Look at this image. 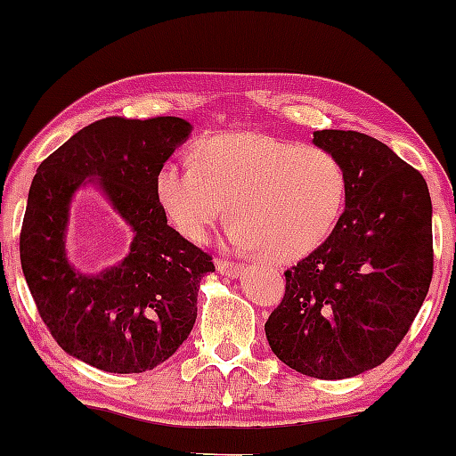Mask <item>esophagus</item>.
<instances>
[{
  "mask_svg": "<svg viewBox=\"0 0 456 456\" xmlns=\"http://www.w3.org/2000/svg\"><path fill=\"white\" fill-rule=\"evenodd\" d=\"M217 272L222 273V276H228V278H239L242 272H245V265L242 264H234V261H217L216 264Z\"/></svg>",
  "mask_w": 456,
  "mask_h": 456,
  "instance_id": "obj_1",
  "label": "esophagus"
}]
</instances>
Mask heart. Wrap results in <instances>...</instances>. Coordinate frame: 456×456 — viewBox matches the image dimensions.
Masks as SVG:
<instances>
[{"mask_svg":"<svg viewBox=\"0 0 456 456\" xmlns=\"http://www.w3.org/2000/svg\"><path fill=\"white\" fill-rule=\"evenodd\" d=\"M192 167L167 161L155 174V201L167 224L205 242L228 211V239L297 261L332 234L345 209V166L326 149L259 133H226L192 147Z\"/></svg>","mask_w":456,"mask_h":456,"instance_id":"1","label":"heart"}]
</instances>
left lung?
Segmentation results:
<instances>
[{
	"label": "left lung",
	"mask_w": 456,
	"mask_h": 456,
	"mask_svg": "<svg viewBox=\"0 0 456 456\" xmlns=\"http://www.w3.org/2000/svg\"><path fill=\"white\" fill-rule=\"evenodd\" d=\"M314 142L345 166V211L284 272L265 336L295 371L345 379L384 363L419 314L434 273L432 199L421 174L373 136L315 130Z\"/></svg>",
	"instance_id": "obj_1"
}]
</instances>
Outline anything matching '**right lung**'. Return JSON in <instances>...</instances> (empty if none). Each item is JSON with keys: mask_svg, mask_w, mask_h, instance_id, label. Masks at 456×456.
<instances>
[{"mask_svg": "<svg viewBox=\"0 0 456 456\" xmlns=\"http://www.w3.org/2000/svg\"><path fill=\"white\" fill-rule=\"evenodd\" d=\"M192 126L183 118H103L37 167L20 232V264L41 320L68 354L110 373H142L170 359L197 320L211 257L167 226L155 174ZM104 192L134 230L131 251L99 274L65 253L69 203L80 185Z\"/></svg>", "mask_w": 456, "mask_h": 456, "instance_id": "1", "label": "right lung"}]
</instances>
